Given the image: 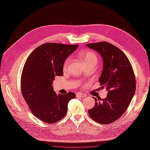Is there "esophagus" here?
I'll return each mask as SVG.
<instances>
[{
	"label": "esophagus",
	"mask_w": 150,
	"mask_h": 150,
	"mask_svg": "<svg viewBox=\"0 0 150 150\" xmlns=\"http://www.w3.org/2000/svg\"><path fill=\"white\" fill-rule=\"evenodd\" d=\"M76 97H81V98H85L86 97V96H85V94H84L83 93H76Z\"/></svg>",
	"instance_id": "34e87169"
}]
</instances>
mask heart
<instances>
[{"label": "heart", "instance_id": "1", "mask_svg": "<svg viewBox=\"0 0 150 150\" xmlns=\"http://www.w3.org/2000/svg\"><path fill=\"white\" fill-rule=\"evenodd\" d=\"M81 59L84 62L85 64H96L97 63V57L96 53H94L92 52H90V51H87V52H85L81 54ZM69 61L70 59L67 58V59L65 60L64 65V68L66 69L67 65L69 63Z\"/></svg>", "mask_w": 150, "mask_h": 150}]
</instances>
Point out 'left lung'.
<instances>
[{"instance_id":"1","label":"left lung","mask_w":150,"mask_h":150,"mask_svg":"<svg viewBox=\"0 0 150 150\" xmlns=\"http://www.w3.org/2000/svg\"><path fill=\"white\" fill-rule=\"evenodd\" d=\"M100 54L103 69L98 79L108 91L107 97L94 98L96 105L88 110L91 118L108 125L121 117L126 111L136 92V78L129 60L121 50L108 42L86 44Z\"/></svg>"}]
</instances>
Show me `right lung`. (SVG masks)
<instances>
[{
	"label": "right lung",
	"instance_id": "1",
	"mask_svg": "<svg viewBox=\"0 0 150 150\" xmlns=\"http://www.w3.org/2000/svg\"><path fill=\"white\" fill-rule=\"evenodd\" d=\"M78 45L46 43L35 48L27 58L21 78V93L36 118L47 123L63 118L68 103L75 98L74 93L57 94L53 90L55 76H63L67 58Z\"/></svg>",
	"mask_w": 150,
	"mask_h": 150
}]
</instances>
